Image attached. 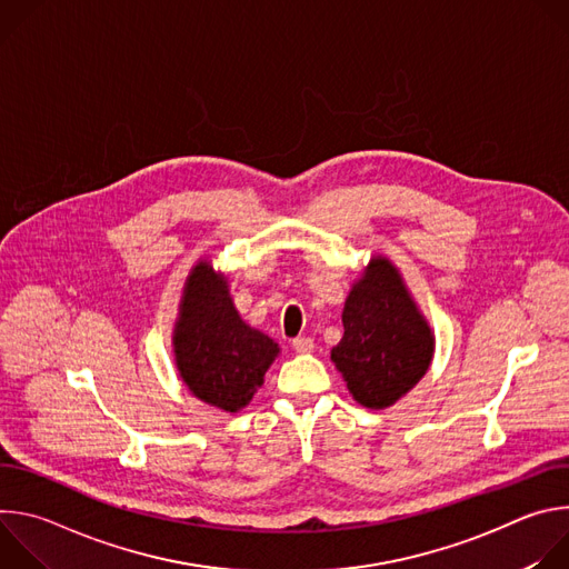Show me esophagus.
Returning <instances> with one entry per match:
<instances>
[{
  "instance_id": "obj_1",
  "label": "esophagus",
  "mask_w": 569,
  "mask_h": 569,
  "mask_svg": "<svg viewBox=\"0 0 569 569\" xmlns=\"http://www.w3.org/2000/svg\"><path fill=\"white\" fill-rule=\"evenodd\" d=\"M292 349H295L297 353H310V351L315 349V342H312L310 338H295V340H292Z\"/></svg>"
}]
</instances>
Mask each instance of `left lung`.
Returning <instances> with one entry per match:
<instances>
[{
  "label": "left lung",
  "instance_id": "1",
  "mask_svg": "<svg viewBox=\"0 0 569 569\" xmlns=\"http://www.w3.org/2000/svg\"><path fill=\"white\" fill-rule=\"evenodd\" d=\"M342 323L331 360L365 408H389L426 376L435 336L389 259L369 261L345 301Z\"/></svg>",
  "mask_w": 569,
  "mask_h": 569
}]
</instances>
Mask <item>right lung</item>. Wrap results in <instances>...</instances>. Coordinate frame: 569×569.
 <instances>
[{"label":"right lung","mask_w":569,"mask_h":569,"mask_svg":"<svg viewBox=\"0 0 569 569\" xmlns=\"http://www.w3.org/2000/svg\"><path fill=\"white\" fill-rule=\"evenodd\" d=\"M173 351L180 378L196 398L238 412L263 385L279 345L240 319L227 277L198 261L184 283Z\"/></svg>","instance_id":"add662e5"}]
</instances>
